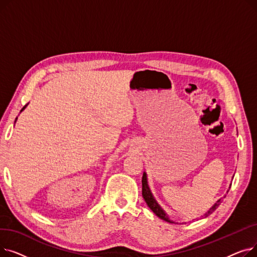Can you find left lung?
<instances>
[{"label":"left lung","instance_id":"8db88e82","mask_svg":"<svg viewBox=\"0 0 257 257\" xmlns=\"http://www.w3.org/2000/svg\"><path fill=\"white\" fill-rule=\"evenodd\" d=\"M142 184H143V188H142V193H143V197H144V199H145V201H146V203H147V205L150 207V209L157 215V217L159 218V219H161V220H164V221H166V222H168V223H174L172 220H170L169 219V217H168V214L165 212V210L160 207V205L157 203V201L154 199V197H153V195H152V193H151V191H150V188H149V185H148V180H147V174L144 172V174H143V179H142ZM229 192V190L227 191V193ZM226 196H224L223 198H225ZM223 198H221V199H219L217 202H215V203L213 204V206H211L210 208H209V210L204 214V215H202V217H208L209 214H211L215 209L218 208V206L222 203V199Z\"/></svg>","mask_w":257,"mask_h":257}]
</instances>
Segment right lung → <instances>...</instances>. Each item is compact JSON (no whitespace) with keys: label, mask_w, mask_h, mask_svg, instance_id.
<instances>
[{"label":"right lung","mask_w":257,"mask_h":257,"mask_svg":"<svg viewBox=\"0 0 257 257\" xmlns=\"http://www.w3.org/2000/svg\"><path fill=\"white\" fill-rule=\"evenodd\" d=\"M26 106H27V105H25V106H24V107L22 108V110H21V112H22V111H23V110L25 109V108H26ZM17 118H18V117H17ZM17 118H16V120H17Z\"/></svg>","instance_id":"1"}]
</instances>
